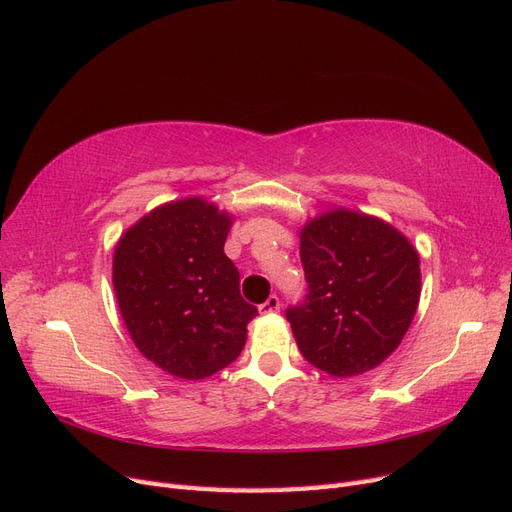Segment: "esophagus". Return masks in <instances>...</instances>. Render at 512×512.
I'll list each match as a JSON object with an SVG mask.
<instances>
[{"instance_id": "esophagus-1", "label": "esophagus", "mask_w": 512, "mask_h": 512, "mask_svg": "<svg viewBox=\"0 0 512 512\" xmlns=\"http://www.w3.org/2000/svg\"><path fill=\"white\" fill-rule=\"evenodd\" d=\"M280 297H277V294H271V297L262 303L258 309H260V314H277L280 312Z\"/></svg>"}]
</instances>
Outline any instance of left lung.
Returning a JSON list of instances; mask_svg holds the SVG:
<instances>
[{
    "mask_svg": "<svg viewBox=\"0 0 512 512\" xmlns=\"http://www.w3.org/2000/svg\"><path fill=\"white\" fill-rule=\"evenodd\" d=\"M307 292L286 309L307 363L346 378L389 356L416 314L421 262L393 226L337 209L301 230Z\"/></svg>",
    "mask_w": 512,
    "mask_h": 512,
    "instance_id": "8db88e82",
    "label": "left lung"
}]
</instances>
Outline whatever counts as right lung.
<instances>
[{
  "mask_svg": "<svg viewBox=\"0 0 512 512\" xmlns=\"http://www.w3.org/2000/svg\"><path fill=\"white\" fill-rule=\"evenodd\" d=\"M230 218L203 198L153 209L115 247L113 284L136 348L168 374L200 380L228 367L258 309L239 292L224 243Z\"/></svg>",
  "mask_w": 512,
  "mask_h": 512,
  "instance_id": "right-lung-1",
  "label": "right lung"
}]
</instances>
